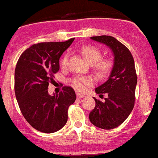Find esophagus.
Masks as SVG:
<instances>
[{
    "label": "esophagus",
    "instance_id": "obj_1",
    "mask_svg": "<svg viewBox=\"0 0 158 158\" xmlns=\"http://www.w3.org/2000/svg\"><path fill=\"white\" fill-rule=\"evenodd\" d=\"M77 97L78 98H84L85 95L84 94H80V93H77Z\"/></svg>",
    "mask_w": 158,
    "mask_h": 158
}]
</instances>
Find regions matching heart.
I'll return each instance as SVG.
<instances>
[{"label": "heart", "instance_id": "heart-1", "mask_svg": "<svg viewBox=\"0 0 158 158\" xmlns=\"http://www.w3.org/2000/svg\"><path fill=\"white\" fill-rule=\"evenodd\" d=\"M81 52L98 76L103 77L110 73L111 71L113 61L107 57H102V52L99 48L92 44H86L81 48ZM60 65L64 69L68 65V55L63 56L60 61ZM94 80L89 77H75L72 80V85L77 89L83 91L87 86L92 85Z\"/></svg>", "mask_w": 158, "mask_h": 158}]
</instances>
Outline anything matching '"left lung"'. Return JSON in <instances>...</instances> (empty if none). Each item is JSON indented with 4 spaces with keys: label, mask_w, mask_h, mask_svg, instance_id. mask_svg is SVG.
<instances>
[{
    "label": "left lung",
    "mask_w": 158,
    "mask_h": 158,
    "mask_svg": "<svg viewBox=\"0 0 158 158\" xmlns=\"http://www.w3.org/2000/svg\"><path fill=\"white\" fill-rule=\"evenodd\" d=\"M91 39L111 48L114 64L107 81L95 89L100 97L106 94L107 98L102 102L94 98L95 107L89 117L97 127L112 129L123 123L134 107L137 81L135 64L129 48L114 37L103 35Z\"/></svg>",
    "instance_id": "left-lung-1"
}]
</instances>
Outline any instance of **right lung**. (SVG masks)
I'll list each match as a JSON object with an SVG mask.
<instances>
[{
  "label": "right lung",
  "mask_w": 158,
  "mask_h": 158,
  "mask_svg": "<svg viewBox=\"0 0 158 158\" xmlns=\"http://www.w3.org/2000/svg\"><path fill=\"white\" fill-rule=\"evenodd\" d=\"M73 40L34 44L17 60L14 89L19 108L29 125L42 133H54L64 127L69 107L76 100L70 86H64L59 94L48 93V84L60 69L59 59Z\"/></svg>",
  "instance_id": "1"
}]
</instances>
